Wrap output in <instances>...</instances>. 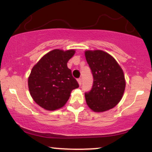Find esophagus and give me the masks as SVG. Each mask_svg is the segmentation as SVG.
<instances>
[{
    "label": "esophagus",
    "instance_id": "34e87169",
    "mask_svg": "<svg viewBox=\"0 0 152 152\" xmlns=\"http://www.w3.org/2000/svg\"><path fill=\"white\" fill-rule=\"evenodd\" d=\"M77 81H78V84H79L80 86H81V83H82V80H81V78H78V79H77Z\"/></svg>",
    "mask_w": 152,
    "mask_h": 152
}]
</instances>
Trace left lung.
<instances>
[{"instance_id":"left-lung-1","label":"left lung","mask_w":152,"mask_h":152,"mask_svg":"<svg viewBox=\"0 0 152 152\" xmlns=\"http://www.w3.org/2000/svg\"><path fill=\"white\" fill-rule=\"evenodd\" d=\"M94 77L90 91L85 93L87 105L95 112L114 108L123 96L126 86L123 70L109 53L101 50L85 51Z\"/></svg>"}]
</instances>
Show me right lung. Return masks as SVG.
<instances>
[{
    "label": "right lung",
    "mask_w": 152,
    "mask_h": 152,
    "mask_svg": "<svg viewBox=\"0 0 152 152\" xmlns=\"http://www.w3.org/2000/svg\"><path fill=\"white\" fill-rule=\"evenodd\" d=\"M74 50L54 49L48 52L33 67L28 77V88L34 102L48 111L61 108L78 85L67 63Z\"/></svg>",
    "instance_id": "right-lung-1"
}]
</instances>
